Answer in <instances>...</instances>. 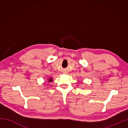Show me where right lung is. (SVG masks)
<instances>
[{"label": "right lung", "instance_id": "right-lung-1", "mask_svg": "<svg viewBox=\"0 0 128 128\" xmlns=\"http://www.w3.org/2000/svg\"><path fill=\"white\" fill-rule=\"evenodd\" d=\"M52 81H53V78L52 77H50V78H49L47 79V81H48V82H52Z\"/></svg>", "mask_w": 128, "mask_h": 128}]
</instances>
